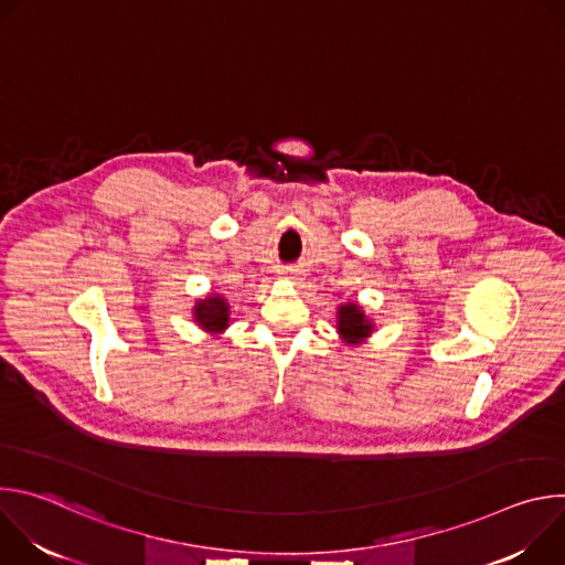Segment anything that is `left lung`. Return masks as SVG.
<instances>
[{"mask_svg":"<svg viewBox=\"0 0 565 565\" xmlns=\"http://www.w3.org/2000/svg\"><path fill=\"white\" fill-rule=\"evenodd\" d=\"M338 333L347 344H360L373 333V321L364 315L360 303H342L338 310Z\"/></svg>","mask_w":565,"mask_h":565,"instance_id":"obj_1","label":"left lung"}]
</instances>
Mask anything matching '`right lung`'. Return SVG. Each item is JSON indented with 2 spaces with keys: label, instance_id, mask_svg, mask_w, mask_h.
Masks as SVG:
<instances>
[{
  "label": "right lung",
  "instance_id": "1",
  "mask_svg": "<svg viewBox=\"0 0 565 565\" xmlns=\"http://www.w3.org/2000/svg\"><path fill=\"white\" fill-rule=\"evenodd\" d=\"M194 321L207 333H223L230 321V306L221 295H210L199 299L194 306Z\"/></svg>",
  "mask_w": 565,
  "mask_h": 565
}]
</instances>
